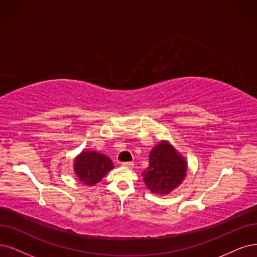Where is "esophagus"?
<instances>
[{"instance_id": "obj_1", "label": "esophagus", "mask_w": 257, "mask_h": 257, "mask_svg": "<svg viewBox=\"0 0 257 257\" xmlns=\"http://www.w3.org/2000/svg\"><path fill=\"white\" fill-rule=\"evenodd\" d=\"M134 163H132V162H123V163H121V166L122 167H128V168H132V167H134Z\"/></svg>"}]
</instances>
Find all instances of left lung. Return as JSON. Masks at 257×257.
Wrapping results in <instances>:
<instances>
[{"instance_id":"1","label":"left lung","mask_w":257,"mask_h":257,"mask_svg":"<svg viewBox=\"0 0 257 257\" xmlns=\"http://www.w3.org/2000/svg\"><path fill=\"white\" fill-rule=\"evenodd\" d=\"M187 174V161L169 141L162 140L151 149L149 166L142 173L150 193L164 196L181 184Z\"/></svg>"}]
</instances>
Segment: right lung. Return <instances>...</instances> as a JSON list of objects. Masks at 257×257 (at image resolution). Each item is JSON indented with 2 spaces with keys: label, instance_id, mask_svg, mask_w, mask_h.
<instances>
[{
  "label": "right lung",
  "instance_id": "right-lung-1",
  "mask_svg": "<svg viewBox=\"0 0 257 257\" xmlns=\"http://www.w3.org/2000/svg\"><path fill=\"white\" fill-rule=\"evenodd\" d=\"M114 164L110 158L95 150H84L74 159V173L79 181L88 186L97 184Z\"/></svg>",
  "mask_w": 257,
  "mask_h": 257
}]
</instances>
